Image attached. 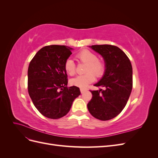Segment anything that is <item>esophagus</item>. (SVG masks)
Wrapping results in <instances>:
<instances>
[{"label": "esophagus", "instance_id": "34e87169", "mask_svg": "<svg viewBox=\"0 0 158 158\" xmlns=\"http://www.w3.org/2000/svg\"><path fill=\"white\" fill-rule=\"evenodd\" d=\"M85 90H86V89H83V88H80V92H81V94H84L85 92Z\"/></svg>", "mask_w": 158, "mask_h": 158}]
</instances>
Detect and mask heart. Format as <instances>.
<instances>
[{"label": "heart", "mask_w": 158, "mask_h": 158, "mask_svg": "<svg viewBox=\"0 0 158 158\" xmlns=\"http://www.w3.org/2000/svg\"><path fill=\"white\" fill-rule=\"evenodd\" d=\"M77 59L84 63H86L85 74L80 75L70 80V84L80 88H85L93 82L97 77H102L106 70V65L103 61L98 60V56L93 52L87 49L82 50L76 55ZM64 70L68 75L74 76L76 74V66L74 61L69 59L64 63Z\"/></svg>", "instance_id": "obj_1"}]
</instances>
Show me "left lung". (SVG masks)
I'll list each match as a JSON object with an SVG mask.
<instances>
[{
    "label": "left lung",
    "instance_id": "obj_1",
    "mask_svg": "<svg viewBox=\"0 0 158 158\" xmlns=\"http://www.w3.org/2000/svg\"><path fill=\"white\" fill-rule=\"evenodd\" d=\"M104 59L106 70L94 85L104 89L90 90L92 98L88 103L93 117L107 121L117 117L125 108L132 88V67L130 59L118 47L95 45L90 47Z\"/></svg>",
    "mask_w": 158,
    "mask_h": 158
}]
</instances>
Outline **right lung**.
<instances>
[{
    "mask_svg": "<svg viewBox=\"0 0 158 158\" xmlns=\"http://www.w3.org/2000/svg\"><path fill=\"white\" fill-rule=\"evenodd\" d=\"M72 48L51 45L41 48L30 61L27 70V89L32 102L43 115L52 119L64 117L74 100L80 95L79 88L67 87L64 63Z\"/></svg>",
    "mask_w": 158,
    "mask_h": 158,
    "instance_id": "1",
    "label": "right lung"
}]
</instances>
